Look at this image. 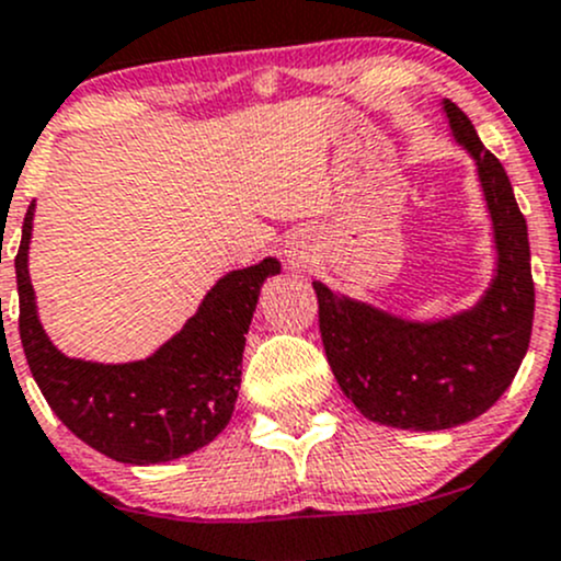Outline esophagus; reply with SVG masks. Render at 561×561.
<instances>
[{"instance_id":"esophagus-1","label":"esophagus","mask_w":561,"mask_h":561,"mask_svg":"<svg viewBox=\"0 0 561 561\" xmlns=\"http://www.w3.org/2000/svg\"><path fill=\"white\" fill-rule=\"evenodd\" d=\"M285 257L293 268H309L314 263V241L307 233H298L287 241Z\"/></svg>"}]
</instances>
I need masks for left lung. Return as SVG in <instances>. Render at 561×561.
<instances>
[{
    "instance_id": "8db88e82",
    "label": "left lung",
    "mask_w": 561,
    "mask_h": 561,
    "mask_svg": "<svg viewBox=\"0 0 561 561\" xmlns=\"http://www.w3.org/2000/svg\"><path fill=\"white\" fill-rule=\"evenodd\" d=\"M443 105L456 140L478 162L494 222L500 263L478 307L450 320L410 322L312 282L339 388L369 421L410 432H443L483 415L516 377L535 317L526 219L511 179L467 113L450 100Z\"/></svg>"
}]
</instances>
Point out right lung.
Instances as JSON below:
<instances>
[{"mask_svg":"<svg viewBox=\"0 0 561 561\" xmlns=\"http://www.w3.org/2000/svg\"><path fill=\"white\" fill-rule=\"evenodd\" d=\"M32 217L35 203L24 217L15 254L19 331L32 377L56 417L78 439L122 463L171 461L211 443L233 415L244 333L260 285L279 274V260L265 257L222 276L195 317L151 358L92 364L61 355L39 325L26 268Z\"/></svg>","mask_w":561,"mask_h":561,"instance_id":"right-lung-1","label":"right lung"}]
</instances>
